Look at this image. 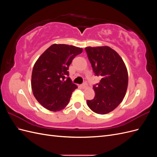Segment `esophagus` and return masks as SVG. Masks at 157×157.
<instances>
[{
	"label": "esophagus",
	"instance_id": "obj_1",
	"mask_svg": "<svg viewBox=\"0 0 157 157\" xmlns=\"http://www.w3.org/2000/svg\"><path fill=\"white\" fill-rule=\"evenodd\" d=\"M80 88H82V89H84V88H86V83H83L82 84H81V85H80Z\"/></svg>",
	"mask_w": 157,
	"mask_h": 157
}]
</instances>
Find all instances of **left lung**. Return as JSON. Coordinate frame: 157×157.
I'll return each instance as SVG.
<instances>
[{
    "mask_svg": "<svg viewBox=\"0 0 157 157\" xmlns=\"http://www.w3.org/2000/svg\"><path fill=\"white\" fill-rule=\"evenodd\" d=\"M95 75L101 77L93 86L96 95L87 105L94 113L105 115L117 108L124 98L128 75L125 63L116 51L109 46L85 48Z\"/></svg>",
    "mask_w": 157,
    "mask_h": 157,
    "instance_id": "left-lung-1",
    "label": "left lung"
}]
</instances>
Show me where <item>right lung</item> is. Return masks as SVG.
<instances>
[{
	"instance_id": "obj_1",
	"label": "right lung",
	"mask_w": 157,
	"mask_h": 157,
	"mask_svg": "<svg viewBox=\"0 0 157 157\" xmlns=\"http://www.w3.org/2000/svg\"><path fill=\"white\" fill-rule=\"evenodd\" d=\"M82 50L74 46L54 44L36 60L32 71L31 88L42 106L59 111L67 105L72 92L77 88L68 77L69 67Z\"/></svg>"
}]
</instances>
